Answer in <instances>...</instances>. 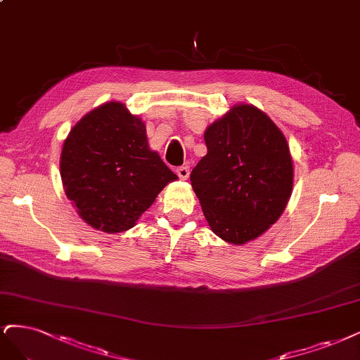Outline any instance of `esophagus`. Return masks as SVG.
Masks as SVG:
<instances>
[{
	"mask_svg": "<svg viewBox=\"0 0 360 360\" xmlns=\"http://www.w3.org/2000/svg\"><path fill=\"white\" fill-rule=\"evenodd\" d=\"M176 172H177L179 179H181V180H188V177H189V167H179Z\"/></svg>",
	"mask_w": 360,
	"mask_h": 360,
	"instance_id": "34e87169",
	"label": "esophagus"
}]
</instances>
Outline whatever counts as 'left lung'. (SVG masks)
<instances>
[{"mask_svg": "<svg viewBox=\"0 0 360 360\" xmlns=\"http://www.w3.org/2000/svg\"><path fill=\"white\" fill-rule=\"evenodd\" d=\"M207 155L191 174L210 228L241 245L266 232L283 214L293 188L289 144L266 113L233 105L205 132Z\"/></svg>", "mask_w": 360, "mask_h": 360, "instance_id": "8db88e82", "label": "left lung"}]
</instances>
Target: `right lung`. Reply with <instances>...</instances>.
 Listing matches in <instances>:
<instances>
[{
	"label": "right lung",
	"instance_id": "1",
	"mask_svg": "<svg viewBox=\"0 0 360 360\" xmlns=\"http://www.w3.org/2000/svg\"><path fill=\"white\" fill-rule=\"evenodd\" d=\"M59 167L77 214L107 233L134 228L159 192L177 180L148 147L144 122L119 101L94 108L71 128Z\"/></svg>",
	"mask_w": 360,
	"mask_h": 360
}]
</instances>
